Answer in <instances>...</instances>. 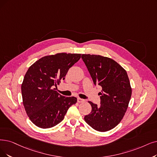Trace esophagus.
Returning <instances> with one entry per match:
<instances>
[{"mask_svg":"<svg viewBox=\"0 0 157 157\" xmlns=\"http://www.w3.org/2000/svg\"><path fill=\"white\" fill-rule=\"evenodd\" d=\"M77 101H78V102H79V103H82V102H85V100H84V99H82V98H77Z\"/></svg>","mask_w":157,"mask_h":157,"instance_id":"1","label":"esophagus"}]
</instances>
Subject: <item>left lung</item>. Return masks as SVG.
<instances>
[{
	"instance_id": "left-lung-1",
	"label": "left lung",
	"mask_w": 157,
	"mask_h": 157,
	"mask_svg": "<svg viewBox=\"0 0 157 157\" xmlns=\"http://www.w3.org/2000/svg\"><path fill=\"white\" fill-rule=\"evenodd\" d=\"M82 59L95 85L102 87L100 105L89 101L91 111L84 121L98 131L112 129L121 122L131 97V87L126 71L110 58L82 54Z\"/></svg>"
}]
</instances>
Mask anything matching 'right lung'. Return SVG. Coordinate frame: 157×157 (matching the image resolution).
<instances>
[{"instance_id":"1","label":"right lung","mask_w":157,"mask_h":157,"mask_svg":"<svg viewBox=\"0 0 157 157\" xmlns=\"http://www.w3.org/2000/svg\"><path fill=\"white\" fill-rule=\"evenodd\" d=\"M80 57L81 54L57 53L45 56L29 67L21 85L22 101L28 117L37 127L56 126L76 104V97L62 96L55 87Z\"/></svg>"}]
</instances>
